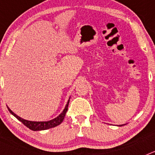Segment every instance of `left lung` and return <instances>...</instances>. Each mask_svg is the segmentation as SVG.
Returning <instances> with one entry per match:
<instances>
[{"label": "left lung", "mask_w": 155, "mask_h": 155, "mask_svg": "<svg viewBox=\"0 0 155 155\" xmlns=\"http://www.w3.org/2000/svg\"><path fill=\"white\" fill-rule=\"evenodd\" d=\"M124 125H125V124H123V125H120V127H122V126H124Z\"/></svg>", "instance_id": "obj_1"}]
</instances>
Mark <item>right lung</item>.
<instances>
[{
	"label": "right lung",
	"instance_id": "1",
	"mask_svg": "<svg viewBox=\"0 0 155 155\" xmlns=\"http://www.w3.org/2000/svg\"><path fill=\"white\" fill-rule=\"evenodd\" d=\"M69 102L70 99L68 100V103L66 105L65 108L63 110L62 113L61 114L59 115L57 117H56L55 119H53V120H49V121H43V122H35V121H29V120H24V119L21 118L20 116H17L15 113H14L12 110H11L8 107V111L13 115L15 117L18 119L20 122H21L23 124H24L25 127H27L28 128H29L30 130L33 131H39V130H47V129H50L53 128V127H55L57 126L60 125L63 122L64 119V116H65L66 113H67V111H68V105H69Z\"/></svg>",
	"mask_w": 155,
	"mask_h": 155
}]
</instances>
